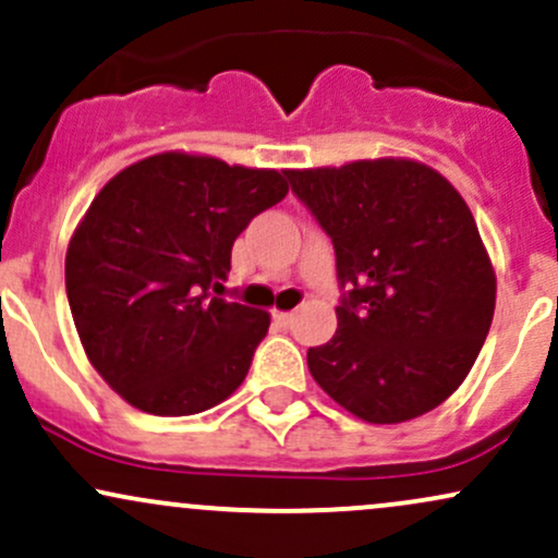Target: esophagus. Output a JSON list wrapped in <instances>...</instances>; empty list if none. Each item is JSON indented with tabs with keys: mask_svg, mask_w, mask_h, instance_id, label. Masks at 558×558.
Returning a JSON list of instances; mask_svg holds the SVG:
<instances>
[{
	"mask_svg": "<svg viewBox=\"0 0 558 558\" xmlns=\"http://www.w3.org/2000/svg\"><path fill=\"white\" fill-rule=\"evenodd\" d=\"M274 320H277L279 326H290L294 320V313L292 311H277V313H274Z\"/></svg>",
	"mask_w": 558,
	"mask_h": 558,
	"instance_id": "obj_1",
	"label": "esophagus"
}]
</instances>
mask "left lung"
I'll list each match as a JSON object with an SVG mask.
<instances>
[{
  "mask_svg": "<svg viewBox=\"0 0 558 558\" xmlns=\"http://www.w3.org/2000/svg\"><path fill=\"white\" fill-rule=\"evenodd\" d=\"M287 177L350 287L337 333L307 350L311 376L365 423L436 410L468 378L496 307V268L468 203L441 172L402 156Z\"/></svg>",
  "mask_w": 558,
  "mask_h": 558,
  "instance_id": "1",
  "label": "left lung"
}]
</instances>
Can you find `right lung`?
<instances>
[{
  "label": "right lung",
  "mask_w": 558,
  "mask_h": 558,
  "mask_svg": "<svg viewBox=\"0 0 558 558\" xmlns=\"http://www.w3.org/2000/svg\"><path fill=\"white\" fill-rule=\"evenodd\" d=\"M279 169L163 150L117 172L77 221L64 258L90 365L148 415L211 410L245 381L271 316L214 298L238 234L287 195Z\"/></svg>",
  "instance_id": "obj_1"
}]
</instances>
